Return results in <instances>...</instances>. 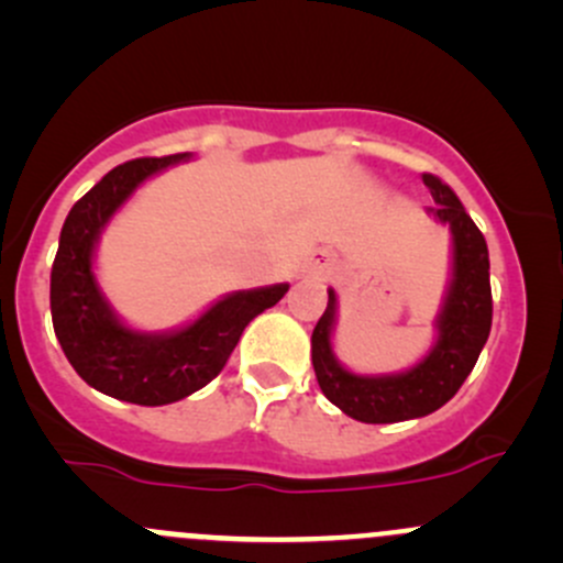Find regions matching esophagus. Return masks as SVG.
Here are the masks:
<instances>
[{
    "label": "esophagus",
    "instance_id": "esophagus-1",
    "mask_svg": "<svg viewBox=\"0 0 563 563\" xmlns=\"http://www.w3.org/2000/svg\"><path fill=\"white\" fill-rule=\"evenodd\" d=\"M327 261H329L327 253H316V258H313L316 269H323V266H327Z\"/></svg>",
    "mask_w": 563,
    "mask_h": 563
}]
</instances>
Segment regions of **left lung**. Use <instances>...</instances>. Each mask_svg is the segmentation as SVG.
Masks as SVG:
<instances>
[{
  "label": "left lung",
  "mask_w": 563,
  "mask_h": 563,
  "mask_svg": "<svg viewBox=\"0 0 563 563\" xmlns=\"http://www.w3.org/2000/svg\"><path fill=\"white\" fill-rule=\"evenodd\" d=\"M422 181L435 201L428 212L450 225L455 242V269L444 310L439 316L435 349L400 376H354L332 354V323L338 305L334 291H329L327 310L313 329L318 387L340 411L367 424L402 422L439 411L463 387L490 334L493 294L485 236L446 181L433 174H422Z\"/></svg>",
  "instance_id": "8db88e82"
}]
</instances>
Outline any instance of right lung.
<instances>
[{"mask_svg": "<svg viewBox=\"0 0 563 563\" xmlns=\"http://www.w3.org/2000/svg\"><path fill=\"white\" fill-rule=\"evenodd\" d=\"M190 157H139L108 172L73 203L51 266V318L73 371L103 395L135 406H166L207 387L255 316L277 305L286 283L220 299L190 327L172 334H141L117 321L92 275L100 229L146 176Z\"/></svg>", "mask_w": 563, "mask_h": 563, "instance_id": "right-lung-1", "label": "right lung"}]
</instances>
